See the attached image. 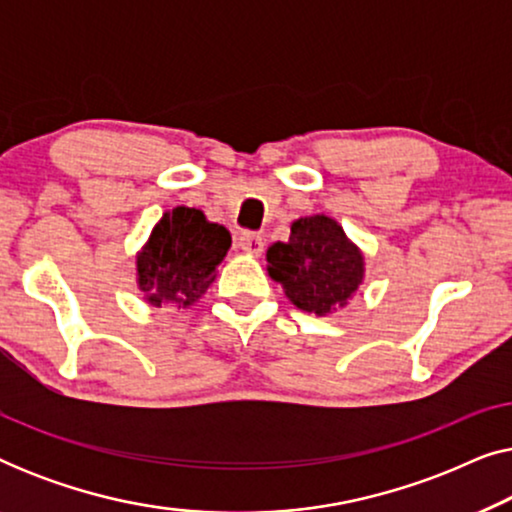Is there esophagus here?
<instances>
[{
  "mask_svg": "<svg viewBox=\"0 0 512 512\" xmlns=\"http://www.w3.org/2000/svg\"><path fill=\"white\" fill-rule=\"evenodd\" d=\"M237 247H240L244 254L261 256L265 249V240L258 233H242L240 237H237Z\"/></svg>",
  "mask_w": 512,
  "mask_h": 512,
  "instance_id": "obj_1",
  "label": "esophagus"
}]
</instances>
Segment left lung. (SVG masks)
<instances>
[{"mask_svg":"<svg viewBox=\"0 0 512 512\" xmlns=\"http://www.w3.org/2000/svg\"><path fill=\"white\" fill-rule=\"evenodd\" d=\"M265 261L286 298L317 317L347 307L366 279L363 251L326 214L293 221L289 240L268 247Z\"/></svg>","mask_w":512,"mask_h":512,"instance_id":"1","label":"left lung"}]
</instances>
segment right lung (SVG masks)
<instances>
[{"label":"right lung","instance_id":"obj_1","mask_svg":"<svg viewBox=\"0 0 512 512\" xmlns=\"http://www.w3.org/2000/svg\"><path fill=\"white\" fill-rule=\"evenodd\" d=\"M230 233L195 207L160 216L137 251V286L153 307H191L205 296L230 249Z\"/></svg>","mask_w":512,"mask_h":512}]
</instances>
